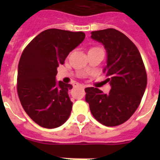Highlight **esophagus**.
Listing matches in <instances>:
<instances>
[{
	"instance_id": "obj_1",
	"label": "esophagus",
	"mask_w": 160,
	"mask_h": 160,
	"mask_svg": "<svg viewBox=\"0 0 160 160\" xmlns=\"http://www.w3.org/2000/svg\"><path fill=\"white\" fill-rule=\"evenodd\" d=\"M80 87H81V88H85V85H80Z\"/></svg>"
}]
</instances>
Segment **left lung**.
Segmentation results:
<instances>
[{
    "label": "left lung",
    "instance_id": "obj_1",
    "mask_svg": "<svg viewBox=\"0 0 160 160\" xmlns=\"http://www.w3.org/2000/svg\"><path fill=\"white\" fill-rule=\"evenodd\" d=\"M90 37L106 51L103 72L111 90L104 94L97 88H85V101L100 124L117 126L127 121L139 107L146 89V70L139 50L120 31L112 28L92 31Z\"/></svg>",
    "mask_w": 160,
    "mask_h": 160
}]
</instances>
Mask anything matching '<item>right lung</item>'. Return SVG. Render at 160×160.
I'll use <instances>...</instances> for the list:
<instances>
[{"mask_svg": "<svg viewBox=\"0 0 160 160\" xmlns=\"http://www.w3.org/2000/svg\"><path fill=\"white\" fill-rule=\"evenodd\" d=\"M84 32L59 29L42 31L28 44L18 65L17 92L23 107L34 122L46 129L62 125L70 117L73 103L68 90L72 85L57 82L59 65L80 45Z\"/></svg>", "mask_w": 160, "mask_h": 160, "instance_id": "1", "label": "right lung"}]
</instances>
